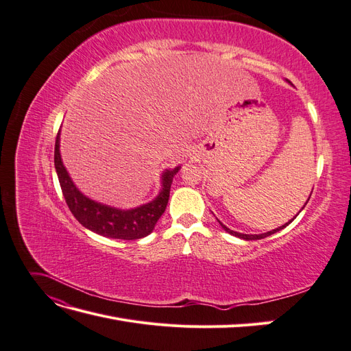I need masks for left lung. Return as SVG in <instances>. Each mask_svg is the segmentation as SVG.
<instances>
[{
  "label": "left lung",
  "instance_id": "1",
  "mask_svg": "<svg viewBox=\"0 0 351 351\" xmlns=\"http://www.w3.org/2000/svg\"><path fill=\"white\" fill-rule=\"evenodd\" d=\"M311 195H312V193H311ZM309 199H311V197H309ZM309 199H307V202H309ZM307 202H306V204H307ZM306 204H304V206H306ZM304 206H303V208H304ZM303 208H302V209H303ZM294 218H295V217H294ZM294 218H293V219H290L289 222H285L284 226H281V227H278V228H275V230H272V231L263 232V234H243V232H237V231H232V230H230L228 227H226L224 224H222L221 221H218V222H219V224H221V227H222V228H224L227 232H230L231 236H236V237H239V239H243V240H261V239H265V237H268V236L274 234V232H277V231H280V230L285 228L287 226L290 224V222H293V221H294Z\"/></svg>",
  "mask_w": 351,
  "mask_h": 351
}]
</instances>
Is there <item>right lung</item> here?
I'll return each instance as SVG.
<instances>
[{
  "mask_svg": "<svg viewBox=\"0 0 351 351\" xmlns=\"http://www.w3.org/2000/svg\"><path fill=\"white\" fill-rule=\"evenodd\" d=\"M54 164L62 195H64V199L74 218L84 228L97 232L99 236L120 240H137L151 234L158 219L161 218L167 208L173 178L180 171V168H182L176 167L174 169H165V171H162L161 192L158 193L154 200L137 208L120 209L104 205L101 202H95L90 197L84 196L76 187V184L73 183L61 159L60 133L56 141Z\"/></svg>",
  "mask_w": 351,
  "mask_h": 351,
  "instance_id": "right-lung-1",
  "label": "right lung"
}]
</instances>
